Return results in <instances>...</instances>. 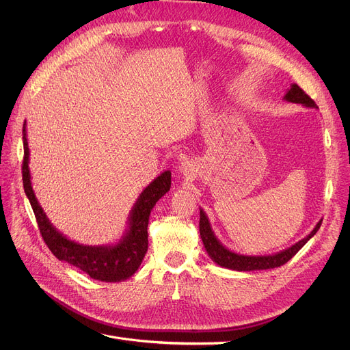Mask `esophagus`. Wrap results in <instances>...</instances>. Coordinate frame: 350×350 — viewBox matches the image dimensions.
<instances>
[{"label":"esophagus","instance_id":"esophagus-1","mask_svg":"<svg viewBox=\"0 0 350 350\" xmlns=\"http://www.w3.org/2000/svg\"><path fill=\"white\" fill-rule=\"evenodd\" d=\"M191 167H193V164H190V161H185V163H181L178 170L185 176H189V174H193V169Z\"/></svg>","mask_w":350,"mask_h":350}]
</instances>
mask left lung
Masks as SVG:
<instances>
[{
    "mask_svg": "<svg viewBox=\"0 0 350 350\" xmlns=\"http://www.w3.org/2000/svg\"><path fill=\"white\" fill-rule=\"evenodd\" d=\"M284 100L291 103H298L309 109H318L317 103L312 100L297 83H292L291 88L286 89ZM321 224H322V218L317 223L314 230H312L305 238H302L301 241L295 243L289 248H285L280 252L269 254V255H245V254L234 252L232 250L223 245V243L218 240L213 230L208 215L203 208H200V237H201V241L204 244V248L208 256L217 265L227 269H232V271H245V272L261 271V269L277 268L286 264L292 256L295 255L310 240V238L317 234Z\"/></svg>",
    "mask_w": 350,
    "mask_h": 350,
    "instance_id": "8db88e82",
    "label": "left lung"
}]
</instances>
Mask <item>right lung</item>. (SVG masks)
Segmentation results:
<instances>
[{
	"label": "right lung",
	"mask_w": 350,
	"mask_h": 350,
	"mask_svg": "<svg viewBox=\"0 0 350 350\" xmlns=\"http://www.w3.org/2000/svg\"><path fill=\"white\" fill-rule=\"evenodd\" d=\"M24 140V163L23 183L33 214L38 221L44 241L51 252L59 261H65L86 272L92 280L102 282H120L133 277L139 269L147 252V226H149L150 211L157 201L170 190L172 172L165 170L147 186L127 217V228L120 240L107 245H85L70 240L53 227L44 208L35 197L31 172H29V147L27 139V122L23 127Z\"/></svg>",
	"instance_id": "add662e5"
}]
</instances>
